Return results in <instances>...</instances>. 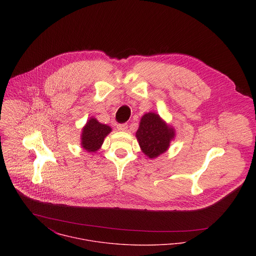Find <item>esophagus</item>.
I'll list each match as a JSON object with an SVG mask.
<instances>
[{"mask_svg": "<svg viewBox=\"0 0 256 256\" xmlns=\"http://www.w3.org/2000/svg\"><path fill=\"white\" fill-rule=\"evenodd\" d=\"M117 129L119 131H126L128 129V124L127 123H122V124H118L117 125Z\"/></svg>", "mask_w": 256, "mask_h": 256, "instance_id": "34e87169", "label": "esophagus"}]
</instances>
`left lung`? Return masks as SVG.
Listing matches in <instances>:
<instances>
[{"label":"left lung","mask_w":256,"mask_h":256,"mask_svg":"<svg viewBox=\"0 0 256 256\" xmlns=\"http://www.w3.org/2000/svg\"><path fill=\"white\" fill-rule=\"evenodd\" d=\"M136 137L143 152L152 158L168 148L174 132L158 114L148 112L142 117Z\"/></svg>","instance_id":"1"}]
</instances>
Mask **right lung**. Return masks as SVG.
<instances>
[{"label":"right lung","mask_w":256,"mask_h":256,"mask_svg":"<svg viewBox=\"0 0 256 256\" xmlns=\"http://www.w3.org/2000/svg\"><path fill=\"white\" fill-rule=\"evenodd\" d=\"M110 132V126L100 123L94 118H90L82 129V146L88 152H96L100 148L104 138Z\"/></svg>","instance_id":"add662e5"}]
</instances>
